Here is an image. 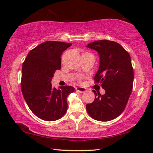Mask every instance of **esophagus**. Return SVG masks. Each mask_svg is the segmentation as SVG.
Wrapping results in <instances>:
<instances>
[{
  "mask_svg": "<svg viewBox=\"0 0 153 153\" xmlns=\"http://www.w3.org/2000/svg\"><path fill=\"white\" fill-rule=\"evenodd\" d=\"M76 90L77 91L79 92L80 93H83V92H85L86 91V89L85 88H83V87H77L76 88Z\"/></svg>",
  "mask_w": 153,
  "mask_h": 153,
  "instance_id": "obj_1",
  "label": "esophagus"
}]
</instances>
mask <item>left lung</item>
Here are the masks:
<instances>
[{"instance_id": "1", "label": "left lung", "mask_w": 153, "mask_h": 153, "mask_svg": "<svg viewBox=\"0 0 153 153\" xmlns=\"http://www.w3.org/2000/svg\"><path fill=\"white\" fill-rule=\"evenodd\" d=\"M87 47L99 55L100 65L94 79L105 90L102 95L93 90L95 99L86 105L87 112L94 120L111 121L123 113L132 91L134 70L130 56L122 46L111 40L95 41Z\"/></svg>"}]
</instances>
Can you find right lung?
<instances>
[{
	"label": "right lung",
	"mask_w": 153,
	"mask_h": 153,
	"mask_svg": "<svg viewBox=\"0 0 153 153\" xmlns=\"http://www.w3.org/2000/svg\"><path fill=\"white\" fill-rule=\"evenodd\" d=\"M72 44L46 41L31 50L22 65L21 88L30 109L41 120L53 121L67 110V98L74 88L52 87L54 74L61 69V55Z\"/></svg>",
	"instance_id": "add662e5"
}]
</instances>
